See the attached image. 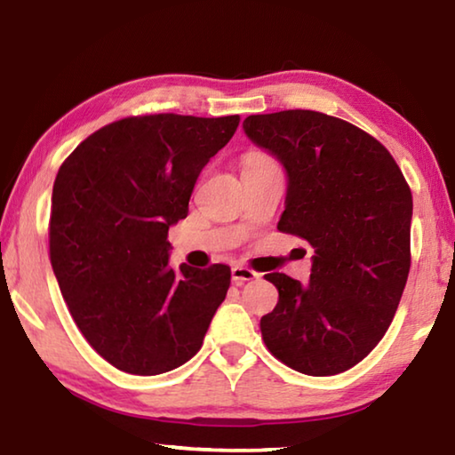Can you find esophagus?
<instances>
[{
    "label": "esophagus",
    "instance_id": "34e87169",
    "mask_svg": "<svg viewBox=\"0 0 455 455\" xmlns=\"http://www.w3.org/2000/svg\"><path fill=\"white\" fill-rule=\"evenodd\" d=\"M254 278H258V272H254L251 268H246V267H234L232 268V281L237 286L248 283V281H254Z\"/></svg>",
    "mask_w": 455,
    "mask_h": 455
}]
</instances>
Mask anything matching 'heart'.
Returning a JSON list of instances; mask_svg holds the SVG:
<instances>
[{
    "instance_id": "b5f03b06",
    "label": "heart",
    "mask_w": 455,
    "mask_h": 455,
    "mask_svg": "<svg viewBox=\"0 0 455 455\" xmlns=\"http://www.w3.org/2000/svg\"><path fill=\"white\" fill-rule=\"evenodd\" d=\"M262 160H268V158L264 156V155H258V152H250L248 156H243L242 166H243V164H251V163H262Z\"/></svg>"
}]
</instances>
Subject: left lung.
I'll return each mask as SVG.
<instances>
[{
	"mask_svg": "<svg viewBox=\"0 0 455 455\" xmlns=\"http://www.w3.org/2000/svg\"><path fill=\"white\" fill-rule=\"evenodd\" d=\"M243 130L289 174L278 229L315 250L307 284L267 275L278 303L260 319L264 344L300 374L346 372L387 333L407 284L411 188L379 140L339 117L286 109Z\"/></svg>",
	"mask_w": 455,
	"mask_h": 455,
	"instance_id": "left-lung-1",
	"label": "left lung"
}]
</instances>
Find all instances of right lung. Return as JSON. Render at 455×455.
I'll list each match as a JSON object with an SVG mask.
<instances>
[{
    "instance_id": "1",
    "label": "right lung",
    "mask_w": 455,
    "mask_h": 455,
    "mask_svg": "<svg viewBox=\"0 0 455 455\" xmlns=\"http://www.w3.org/2000/svg\"><path fill=\"white\" fill-rule=\"evenodd\" d=\"M240 116H132L103 125L60 164L52 187L51 264L89 346L128 374L191 360L228 295L226 264L169 267V228Z\"/></svg>"
}]
</instances>
